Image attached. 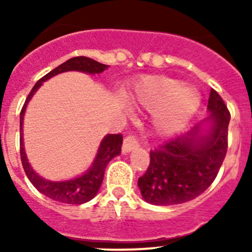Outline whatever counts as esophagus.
Returning a JSON list of instances; mask_svg holds the SVG:
<instances>
[{
    "label": "esophagus",
    "instance_id": "1",
    "mask_svg": "<svg viewBox=\"0 0 252 252\" xmlns=\"http://www.w3.org/2000/svg\"><path fill=\"white\" fill-rule=\"evenodd\" d=\"M136 147H139V141L135 136L129 135L124 139V141H123V152L124 154H126V152H130L131 150H135Z\"/></svg>",
    "mask_w": 252,
    "mask_h": 252
}]
</instances>
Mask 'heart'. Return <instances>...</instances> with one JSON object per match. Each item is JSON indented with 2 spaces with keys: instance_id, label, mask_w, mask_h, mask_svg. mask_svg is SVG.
<instances>
[{
  "instance_id": "heart-1",
  "label": "heart",
  "mask_w": 252,
  "mask_h": 252,
  "mask_svg": "<svg viewBox=\"0 0 252 252\" xmlns=\"http://www.w3.org/2000/svg\"><path fill=\"white\" fill-rule=\"evenodd\" d=\"M130 100L147 110H157L154 124L159 134L179 130L201 102V95L195 88L166 77H149L139 83Z\"/></svg>"
}]
</instances>
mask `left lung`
<instances>
[{
    "label": "left lung",
    "mask_w": 252,
    "mask_h": 252,
    "mask_svg": "<svg viewBox=\"0 0 252 252\" xmlns=\"http://www.w3.org/2000/svg\"><path fill=\"white\" fill-rule=\"evenodd\" d=\"M210 116L189 133L150 151L147 171L138 180L141 196L149 204L178 205L201 195L217 177L228 149L230 113L223 98L211 89ZM211 128L202 133L201 126Z\"/></svg>",
    "instance_id": "1"
}]
</instances>
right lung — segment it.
Segmentation results:
<instances>
[{
  "label": "right lung",
  "mask_w": 252,
  "mask_h": 252,
  "mask_svg": "<svg viewBox=\"0 0 252 252\" xmlns=\"http://www.w3.org/2000/svg\"><path fill=\"white\" fill-rule=\"evenodd\" d=\"M108 67L110 65L102 64V63L91 60L89 57L79 56V57H73L70 60L65 61L64 63H62L53 70H51L50 73H47L45 77L36 81V84L32 89L27 100H25L24 106L20 111V131L23 130V118H24V112L28 102H29L30 98L36 93V90L41 86L44 81L60 74V73L69 72V70H78V72L89 73V74H98V73L107 69ZM122 144H123V135L122 134H108V135H106L103 140L101 141L95 161L91 164L90 168L88 169V172L81 175V177L65 180V182H51V180L44 179V178L35 173L34 169L32 168V166L28 162L27 155H25L24 145H23V133L20 134V158H22V164L25 174L29 178L32 184L41 194L55 200V201L62 202V204L81 205L90 201L97 194L98 189L102 184L106 167H107L108 162L113 157L118 156L121 154Z\"/></svg>",
  "instance_id": "right-lung-1"
}]
</instances>
